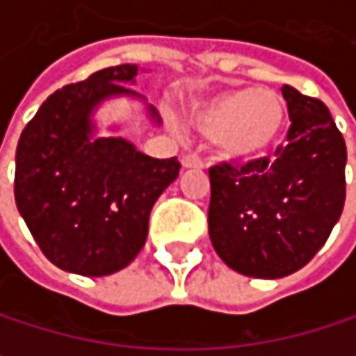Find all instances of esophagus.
Wrapping results in <instances>:
<instances>
[{
	"label": "esophagus",
	"instance_id": "esophagus-1",
	"mask_svg": "<svg viewBox=\"0 0 356 356\" xmlns=\"http://www.w3.org/2000/svg\"><path fill=\"white\" fill-rule=\"evenodd\" d=\"M181 165H183V169H202L204 167V161L197 154H185L181 159Z\"/></svg>",
	"mask_w": 356,
	"mask_h": 356
}]
</instances>
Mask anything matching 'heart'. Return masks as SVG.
Listing matches in <instances>:
<instances>
[{
  "label": "heart",
  "mask_w": 356,
  "mask_h": 356,
  "mask_svg": "<svg viewBox=\"0 0 356 356\" xmlns=\"http://www.w3.org/2000/svg\"><path fill=\"white\" fill-rule=\"evenodd\" d=\"M189 121L212 138L225 159L253 161L266 156L282 138L286 107L272 90L229 88L195 101Z\"/></svg>",
  "instance_id": "1"
}]
</instances>
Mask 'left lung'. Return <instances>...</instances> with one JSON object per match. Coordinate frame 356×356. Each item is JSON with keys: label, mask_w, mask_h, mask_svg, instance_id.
Returning <instances> with one entry per match:
<instances>
[{"label": "left lung", "mask_w": 356, "mask_h": 356, "mask_svg": "<svg viewBox=\"0 0 356 356\" xmlns=\"http://www.w3.org/2000/svg\"><path fill=\"white\" fill-rule=\"evenodd\" d=\"M289 144L276 161L214 165L208 233L220 259L251 278L301 270L327 241L346 197V144L327 107L282 86Z\"/></svg>", "instance_id": "1"}]
</instances>
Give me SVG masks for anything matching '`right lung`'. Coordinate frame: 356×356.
<instances>
[{
	"label": "right lung",
	"instance_id": "1",
	"mask_svg": "<svg viewBox=\"0 0 356 356\" xmlns=\"http://www.w3.org/2000/svg\"><path fill=\"white\" fill-rule=\"evenodd\" d=\"M138 65L101 70L53 92L24 127L16 148L14 195L40 251L57 268L82 276L123 270L144 248L159 195L179 177L177 156L152 159L121 136H97L95 111L129 97L156 108L123 84Z\"/></svg>",
	"mask_w": 356,
	"mask_h": 356
}]
</instances>
